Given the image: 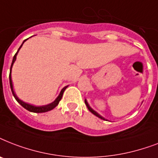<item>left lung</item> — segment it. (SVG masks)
Segmentation results:
<instances>
[{"label":"left lung","instance_id":"1","mask_svg":"<svg viewBox=\"0 0 158 158\" xmlns=\"http://www.w3.org/2000/svg\"><path fill=\"white\" fill-rule=\"evenodd\" d=\"M84 102H85V104H86V106H87V107H88V109H89V110H90V111H91V112L93 113V114H94V115H96V116H98V118H100V119H102V120H106V119H105V118L102 117V116L101 115H99L98 113L97 112V111H95V110H94V109H93V108H92L91 106H89V102H87L86 99H85V100H84Z\"/></svg>","mask_w":158,"mask_h":158}]
</instances>
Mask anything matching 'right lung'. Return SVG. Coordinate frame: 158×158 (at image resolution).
Instances as JSON below:
<instances>
[{"label":"right lung","mask_w":158,"mask_h":158,"mask_svg":"<svg viewBox=\"0 0 158 158\" xmlns=\"http://www.w3.org/2000/svg\"><path fill=\"white\" fill-rule=\"evenodd\" d=\"M26 40H27V39H26ZM26 40L23 41V43H22V45L19 47V48L18 51H17V52L15 53V56H14V57H13V60H12V64H11V66H10V76H9V78H10V85L11 91H12L13 96L15 97V98L16 99V101L18 102L20 104V105L22 106L23 108H25L26 110H29V111H31V112H35V113L47 112V111H49V110L54 109V108L56 107V106L58 104H59V102L60 101V99H61L62 96H63V93H64V91L65 90V89H66L68 86L64 87V88L61 89V91H60V94L58 95V97H57L55 99V101L52 102V103L48 104V105L35 106V105H33V104H29V103H28V102H25L22 101V100H20V99L18 97H17V95L15 94V91H14L13 83H12V79H11V70H12V67H13L14 63H15V61L16 56H17V54H18L19 51L20 50V48H22V46H23V44L24 43V42H25Z\"/></svg>","instance_id":"add662e5"}]
</instances>
